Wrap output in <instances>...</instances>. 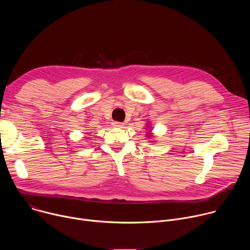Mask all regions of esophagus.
<instances>
[{"label":"esophagus","mask_w":250,"mask_h":250,"mask_svg":"<svg viewBox=\"0 0 250 250\" xmlns=\"http://www.w3.org/2000/svg\"><path fill=\"white\" fill-rule=\"evenodd\" d=\"M113 125H114L115 127H124L125 124L120 123V122H114V123H113Z\"/></svg>","instance_id":"34e87169"}]
</instances>
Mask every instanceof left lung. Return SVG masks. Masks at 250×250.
<instances>
[{
  "label": "left lung",
  "mask_w": 250,
  "mask_h": 250,
  "mask_svg": "<svg viewBox=\"0 0 250 250\" xmlns=\"http://www.w3.org/2000/svg\"><path fill=\"white\" fill-rule=\"evenodd\" d=\"M147 129H149V130H148V131H147V133H146V135H147V136H148V137H152V135H153V134H152V133H151V129H150V126H148V128H147ZM151 141H152V140H151Z\"/></svg>",
  "instance_id": "1"
}]
</instances>
